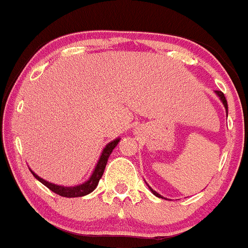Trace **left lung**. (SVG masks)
I'll return each mask as SVG.
<instances>
[{"label": "left lung", "instance_id": "8db88e82", "mask_svg": "<svg viewBox=\"0 0 248 248\" xmlns=\"http://www.w3.org/2000/svg\"><path fill=\"white\" fill-rule=\"evenodd\" d=\"M215 93H216V95H217V97L220 98V101H221V102H222L223 106H225L226 113H227V116H228V104H227V100H226L225 95H223L222 91H218V90H216V91H215ZM146 184H147V183H146ZM147 186H148V184H147ZM148 187H150V190H151V191H152V194H153V195H155V196L159 197V199H164V197L161 196L160 194H158L157 191H155V190H153L152 187H151L150 186H148Z\"/></svg>", "mask_w": 248, "mask_h": 248}]
</instances>
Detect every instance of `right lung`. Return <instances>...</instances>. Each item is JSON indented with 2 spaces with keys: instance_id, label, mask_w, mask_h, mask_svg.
<instances>
[{
  "instance_id": "add662e5",
  "label": "right lung",
  "mask_w": 248,
  "mask_h": 248,
  "mask_svg": "<svg viewBox=\"0 0 248 248\" xmlns=\"http://www.w3.org/2000/svg\"><path fill=\"white\" fill-rule=\"evenodd\" d=\"M120 140H121L120 138H116L115 140H113V141H110L109 144L106 145V147L103 148L102 153H101V155H100V159H98L97 164H96L95 169H93V173H91L89 179H88L87 182H84V183L78 184V186H58V184H53V183H51V182H47V181H45V179L41 178V177H39L38 174L34 173V172L31 170V169L30 170L33 173V176H34L39 182H41L44 186H47L51 191H53L54 194L59 195V196H62V197L85 196V195L90 194V192H93V190L96 189V186H97L101 177H102L104 169H106L107 161H108L109 155H111V152H113L114 148L116 147L117 144H119Z\"/></svg>"
}]
</instances>
